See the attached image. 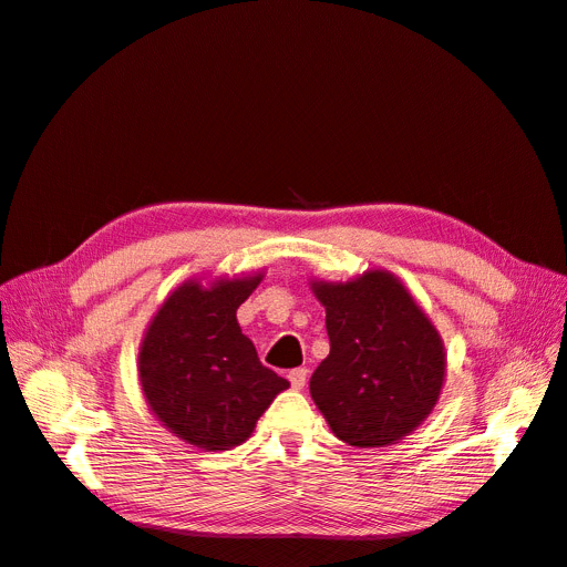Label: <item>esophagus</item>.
I'll use <instances>...</instances> for the list:
<instances>
[{"instance_id":"1","label":"esophagus","mask_w":567,"mask_h":567,"mask_svg":"<svg viewBox=\"0 0 567 567\" xmlns=\"http://www.w3.org/2000/svg\"><path fill=\"white\" fill-rule=\"evenodd\" d=\"M288 381H290V386L296 389V391L305 389V383H307V370H305V368L290 370V372H288Z\"/></svg>"}]
</instances>
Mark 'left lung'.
<instances>
[{"mask_svg": "<svg viewBox=\"0 0 567 567\" xmlns=\"http://www.w3.org/2000/svg\"><path fill=\"white\" fill-rule=\"evenodd\" d=\"M326 307L330 353L311 374V398L332 433L358 449L410 435L437 404L442 337L386 269L347 284L313 281Z\"/></svg>", "mask_w": 567, "mask_h": 567, "instance_id": "8db88e82", "label": "left lung"}]
</instances>
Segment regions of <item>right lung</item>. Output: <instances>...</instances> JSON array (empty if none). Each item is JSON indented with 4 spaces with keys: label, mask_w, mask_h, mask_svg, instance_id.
Wrapping results in <instances>:
<instances>
[{
    "label": "right lung",
    "mask_w": 567,
    "mask_h": 567,
    "mask_svg": "<svg viewBox=\"0 0 567 567\" xmlns=\"http://www.w3.org/2000/svg\"><path fill=\"white\" fill-rule=\"evenodd\" d=\"M262 275L186 281L153 316L140 349V381L151 412L172 433L207 451L251 437L262 412L290 383L265 368L237 309Z\"/></svg>",
    "instance_id": "add662e5"
}]
</instances>
